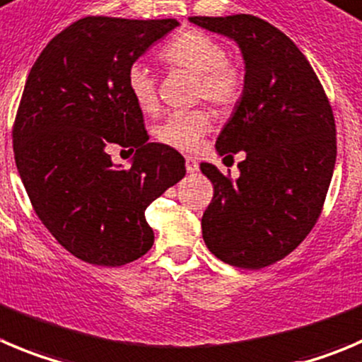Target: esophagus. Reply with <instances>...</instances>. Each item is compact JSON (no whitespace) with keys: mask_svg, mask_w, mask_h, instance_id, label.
Segmentation results:
<instances>
[{"mask_svg":"<svg viewBox=\"0 0 362 362\" xmlns=\"http://www.w3.org/2000/svg\"><path fill=\"white\" fill-rule=\"evenodd\" d=\"M185 170H187V173H194V171H198L197 158H192V157L185 158Z\"/></svg>","mask_w":362,"mask_h":362,"instance_id":"obj_1","label":"esophagus"}]
</instances>
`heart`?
<instances>
[{
	"label": "heart",
	"mask_w": 362,
	"mask_h": 362,
	"mask_svg": "<svg viewBox=\"0 0 362 362\" xmlns=\"http://www.w3.org/2000/svg\"><path fill=\"white\" fill-rule=\"evenodd\" d=\"M160 59L175 69L197 74L194 96L205 100L218 110H230L241 98L245 87L243 71L227 60V49L221 40L209 33L200 30L182 32L164 46ZM127 89L141 112H157V82L143 64L135 62L128 67ZM209 130L211 117L205 110H177L155 128V137L164 146L191 153L200 148L202 139Z\"/></svg>",
	"instance_id": "b5f03b06"
}]
</instances>
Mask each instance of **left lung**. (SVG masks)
Listing matches in <instances>:
<instances>
[{
  "mask_svg": "<svg viewBox=\"0 0 362 362\" xmlns=\"http://www.w3.org/2000/svg\"><path fill=\"white\" fill-rule=\"evenodd\" d=\"M189 21L234 39L246 64L241 101L216 141L219 155L246 158L235 180L200 165L214 185L204 241L227 264L264 268L289 255L322 214L337 150L332 107L305 55L264 19Z\"/></svg>",
  "mask_w": 362,
  "mask_h": 362,
  "instance_id": "8db88e82",
  "label": "left lung"
}]
</instances>
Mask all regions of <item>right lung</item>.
<instances>
[{"label": "right lung", "instance_id": "add662e5", "mask_svg": "<svg viewBox=\"0 0 362 362\" xmlns=\"http://www.w3.org/2000/svg\"><path fill=\"white\" fill-rule=\"evenodd\" d=\"M177 19L89 16L53 37L26 78L12 141L35 214L74 257L123 266L153 245L144 211L182 180L177 150L148 143L127 71ZM135 151L124 170L108 150Z\"/></svg>", "mask_w": 362, "mask_h": 362}]
</instances>
